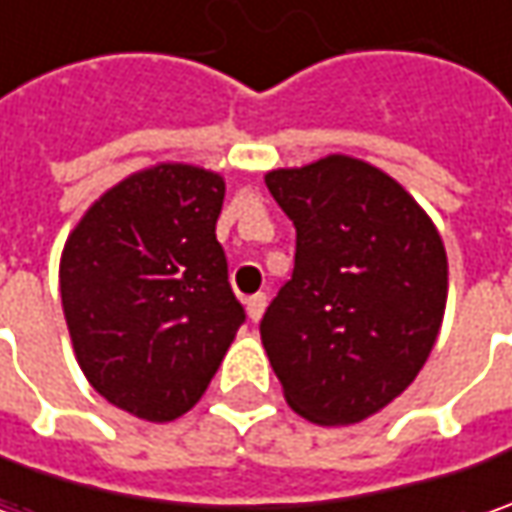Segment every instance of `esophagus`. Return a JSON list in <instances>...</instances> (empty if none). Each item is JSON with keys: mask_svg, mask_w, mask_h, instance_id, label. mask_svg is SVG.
<instances>
[{"mask_svg": "<svg viewBox=\"0 0 512 512\" xmlns=\"http://www.w3.org/2000/svg\"><path fill=\"white\" fill-rule=\"evenodd\" d=\"M247 316L253 319V322H259L262 316H265V307H267V296L265 293H253V296H247Z\"/></svg>", "mask_w": 512, "mask_h": 512, "instance_id": "esophagus-1", "label": "esophagus"}]
</instances>
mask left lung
Wrapping results in <instances>:
<instances>
[{"instance_id":"8db88e82","label":"left lung","mask_w":512,"mask_h":512,"mask_svg":"<svg viewBox=\"0 0 512 512\" xmlns=\"http://www.w3.org/2000/svg\"><path fill=\"white\" fill-rule=\"evenodd\" d=\"M296 225V265L262 319L285 402L307 422L376 416L413 384L442 330L447 250L382 168L330 153L265 173Z\"/></svg>"}]
</instances>
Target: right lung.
Instances as JSON below:
<instances>
[{
  "instance_id": "right-lung-1",
  "label": "right lung",
  "mask_w": 512,
  "mask_h": 512,
  "mask_svg": "<svg viewBox=\"0 0 512 512\" xmlns=\"http://www.w3.org/2000/svg\"><path fill=\"white\" fill-rule=\"evenodd\" d=\"M222 202V173L159 162L108 187L62 247L73 356L90 387L136 419L185 416L245 322L216 242Z\"/></svg>"
}]
</instances>
